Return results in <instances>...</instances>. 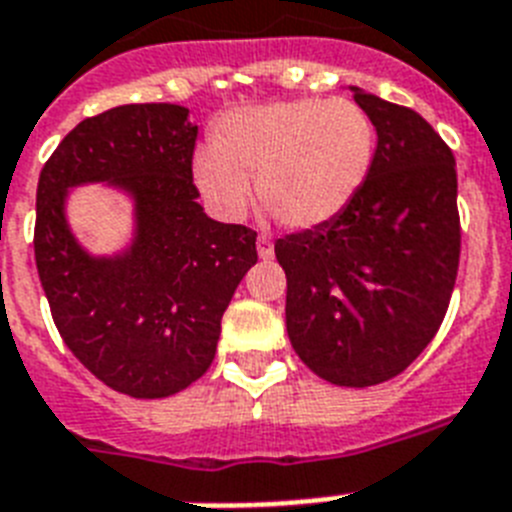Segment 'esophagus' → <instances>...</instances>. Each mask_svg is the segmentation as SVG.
<instances>
[{"label": "esophagus", "instance_id": "esophagus-1", "mask_svg": "<svg viewBox=\"0 0 512 512\" xmlns=\"http://www.w3.org/2000/svg\"><path fill=\"white\" fill-rule=\"evenodd\" d=\"M257 255H260V260H273V242H270V236H260L257 239Z\"/></svg>", "mask_w": 512, "mask_h": 512}]
</instances>
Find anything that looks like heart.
Segmentation results:
<instances>
[{"mask_svg":"<svg viewBox=\"0 0 512 512\" xmlns=\"http://www.w3.org/2000/svg\"><path fill=\"white\" fill-rule=\"evenodd\" d=\"M375 127L349 98H296L236 109L200 148L195 182L213 208L239 218L257 179L260 205L281 226L320 229L354 203L375 158Z\"/></svg>","mask_w":512,"mask_h":512,"instance_id":"heart-1","label":"heart"}]
</instances>
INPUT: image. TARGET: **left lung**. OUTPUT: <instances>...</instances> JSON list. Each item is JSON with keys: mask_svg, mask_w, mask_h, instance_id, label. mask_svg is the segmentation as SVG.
<instances>
[{"mask_svg": "<svg viewBox=\"0 0 512 512\" xmlns=\"http://www.w3.org/2000/svg\"><path fill=\"white\" fill-rule=\"evenodd\" d=\"M377 132L367 182L336 221L276 242L286 330L317 377L367 388L401 375L440 330L458 257L453 150L416 111L351 88Z\"/></svg>", "mask_w": 512, "mask_h": 512, "instance_id": "8db88e82", "label": "left lung"}]
</instances>
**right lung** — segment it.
Returning a JSON list of instances; mask_svg holds the SVG:
<instances>
[{"instance_id":"add662e5","label":"right lung","mask_w":512,"mask_h":512,"mask_svg":"<svg viewBox=\"0 0 512 512\" xmlns=\"http://www.w3.org/2000/svg\"><path fill=\"white\" fill-rule=\"evenodd\" d=\"M197 124L176 103H127L83 119L41 169L36 268L67 349L109 388L166 398L203 377L221 317L257 263V234L205 216L192 182ZM106 183L136 205L133 242L90 256L66 197Z\"/></svg>"}]
</instances>
